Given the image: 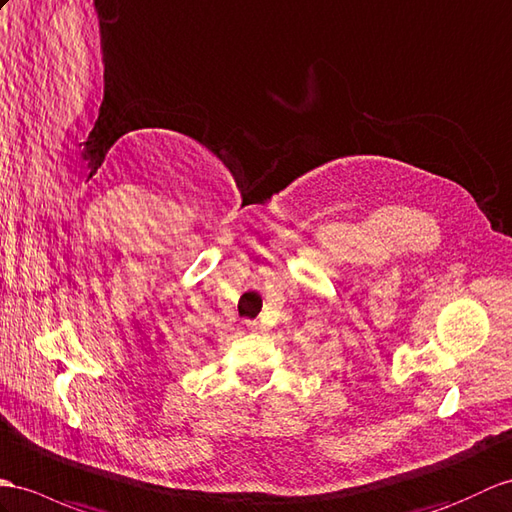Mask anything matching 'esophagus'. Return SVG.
<instances>
[{
    "mask_svg": "<svg viewBox=\"0 0 512 512\" xmlns=\"http://www.w3.org/2000/svg\"><path fill=\"white\" fill-rule=\"evenodd\" d=\"M244 325H246V329H248V331H257V323H255V320H246Z\"/></svg>",
    "mask_w": 512,
    "mask_h": 512,
    "instance_id": "esophagus-1",
    "label": "esophagus"
}]
</instances>
